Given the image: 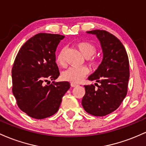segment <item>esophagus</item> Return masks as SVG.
Segmentation results:
<instances>
[{
	"instance_id": "obj_1",
	"label": "esophagus",
	"mask_w": 146,
	"mask_h": 146,
	"mask_svg": "<svg viewBox=\"0 0 146 146\" xmlns=\"http://www.w3.org/2000/svg\"><path fill=\"white\" fill-rule=\"evenodd\" d=\"M78 85L77 84V83H71V86L72 87H76V86H78Z\"/></svg>"
}]
</instances>
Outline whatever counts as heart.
<instances>
[{"mask_svg":"<svg viewBox=\"0 0 146 146\" xmlns=\"http://www.w3.org/2000/svg\"><path fill=\"white\" fill-rule=\"evenodd\" d=\"M76 46L82 54L86 58H90L92 56L94 55L96 51L95 45L89 41L78 42L76 44ZM64 51V49H61L56 56V62L57 65L62 68L65 66ZM90 63L94 66H96L98 64V62L96 58H93L90 60ZM88 73H89V69L86 66L71 67L62 72L61 77L64 81L78 83L81 81Z\"/></svg>","mask_w":146,"mask_h":146,"instance_id":"obj_1","label":"heart"}]
</instances>
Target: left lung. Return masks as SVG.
Returning a JSON list of instances; mask_svg holds the SVG:
<instances>
[{"label": "left lung", "mask_w": 146, "mask_h": 146, "mask_svg": "<svg viewBox=\"0 0 146 146\" xmlns=\"http://www.w3.org/2000/svg\"><path fill=\"white\" fill-rule=\"evenodd\" d=\"M95 34L101 43L103 60L99 68L88 77L96 81L84 86L86 94L82 106L87 112L96 117H104L114 112L120 106L127 92L130 77L129 60L122 42L115 36L106 30L88 31Z\"/></svg>", "instance_id": "1"}]
</instances>
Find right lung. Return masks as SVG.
<instances>
[{
    "mask_svg": "<svg viewBox=\"0 0 146 146\" xmlns=\"http://www.w3.org/2000/svg\"><path fill=\"white\" fill-rule=\"evenodd\" d=\"M64 37L37 34L25 42L16 55L11 70L12 92L19 108L34 119H45L56 113L70 88L68 81L45 85L59 76L55 52Z\"/></svg>",
    "mask_w": 146,
    "mask_h": 146,
    "instance_id": "add662e5",
    "label": "right lung"
}]
</instances>
